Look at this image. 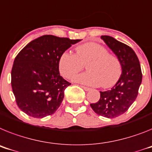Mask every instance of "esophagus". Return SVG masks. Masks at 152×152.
<instances>
[{
	"label": "esophagus",
	"instance_id": "34e87169",
	"mask_svg": "<svg viewBox=\"0 0 152 152\" xmlns=\"http://www.w3.org/2000/svg\"><path fill=\"white\" fill-rule=\"evenodd\" d=\"M81 88H82L84 90H85L86 91H88L91 90L90 88H88V87H85V86H81Z\"/></svg>",
	"mask_w": 152,
	"mask_h": 152
}]
</instances>
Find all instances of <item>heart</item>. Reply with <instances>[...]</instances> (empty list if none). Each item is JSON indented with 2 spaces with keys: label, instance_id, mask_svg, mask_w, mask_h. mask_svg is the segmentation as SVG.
Listing matches in <instances>:
<instances>
[{
  "label": "heart",
  "instance_id": "heart-1",
  "mask_svg": "<svg viewBox=\"0 0 152 152\" xmlns=\"http://www.w3.org/2000/svg\"><path fill=\"white\" fill-rule=\"evenodd\" d=\"M85 64L88 72L75 76L73 81L107 88L115 85L121 75V64L118 58L108 54L104 47L94 42L76 47L75 54L67 51L62 53L58 60V70L64 77L71 79Z\"/></svg>",
  "mask_w": 152,
  "mask_h": 152
}]
</instances>
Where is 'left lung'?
I'll list each match as a JSON object with an SVG mask.
<instances>
[{"label": "left lung", "instance_id": "left-lung-1", "mask_svg": "<svg viewBox=\"0 0 152 152\" xmlns=\"http://www.w3.org/2000/svg\"><path fill=\"white\" fill-rule=\"evenodd\" d=\"M101 38L120 61L122 73L115 86L106 91H100L99 101L90 105L98 115L114 118L126 112L135 101L142 73L139 60L132 48L110 36L104 35Z\"/></svg>", "mask_w": 152, "mask_h": 152}]
</instances>
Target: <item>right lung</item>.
<instances>
[{"mask_svg": "<svg viewBox=\"0 0 152 152\" xmlns=\"http://www.w3.org/2000/svg\"><path fill=\"white\" fill-rule=\"evenodd\" d=\"M81 40L44 35L18 53L11 70V87L22 111L37 118L52 115L60 107L71 83L60 75L61 54Z\"/></svg>", "mask_w": 152, "mask_h": 152, "instance_id": "obj_1", "label": "right lung"}]
</instances>
